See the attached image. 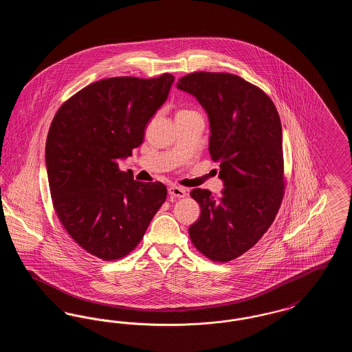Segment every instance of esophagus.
I'll return each instance as SVG.
<instances>
[{
    "mask_svg": "<svg viewBox=\"0 0 352 352\" xmlns=\"http://www.w3.org/2000/svg\"><path fill=\"white\" fill-rule=\"evenodd\" d=\"M168 191V195L171 198H184L187 195V192H186L184 187H178V186H170Z\"/></svg>",
    "mask_w": 352,
    "mask_h": 352,
    "instance_id": "1",
    "label": "esophagus"
}]
</instances>
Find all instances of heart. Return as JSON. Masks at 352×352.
Listing matches in <instances>:
<instances>
[{"label": "heart", "mask_w": 352, "mask_h": 352, "mask_svg": "<svg viewBox=\"0 0 352 352\" xmlns=\"http://www.w3.org/2000/svg\"><path fill=\"white\" fill-rule=\"evenodd\" d=\"M181 112H186V111H181Z\"/></svg>", "instance_id": "1"}]
</instances>
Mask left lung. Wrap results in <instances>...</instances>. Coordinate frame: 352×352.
I'll return each mask as SVG.
<instances>
[{"label": "left lung", "instance_id": "8db88e82", "mask_svg": "<svg viewBox=\"0 0 352 352\" xmlns=\"http://www.w3.org/2000/svg\"><path fill=\"white\" fill-rule=\"evenodd\" d=\"M177 87L194 95L208 115V151L224 182L218 199L204 188L191 191L201 217L188 234L201 254L227 263L263 237L284 199L281 120L261 88L234 74L192 72Z\"/></svg>", "mask_w": 352, "mask_h": 352}]
</instances>
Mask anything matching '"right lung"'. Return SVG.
<instances>
[{"label": "right lung", "mask_w": 352, "mask_h": 352, "mask_svg": "<svg viewBox=\"0 0 352 352\" xmlns=\"http://www.w3.org/2000/svg\"><path fill=\"white\" fill-rule=\"evenodd\" d=\"M173 82L170 74L101 79L65 101L52 118L46 165L54 210L72 240L104 261L133 251L166 201L165 184L134 181L118 160L142 144Z\"/></svg>", "instance_id": "1"}]
</instances>
